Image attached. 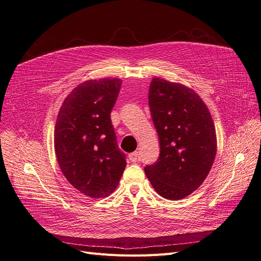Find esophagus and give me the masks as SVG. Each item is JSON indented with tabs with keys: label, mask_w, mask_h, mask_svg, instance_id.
<instances>
[{
	"label": "esophagus",
	"mask_w": 261,
	"mask_h": 261,
	"mask_svg": "<svg viewBox=\"0 0 261 261\" xmlns=\"http://www.w3.org/2000/svg\"><path fill=\"white\" fill-rule=\"evenodd\" d=\"M128 159H129V161L133 162V163L138 162V161H139V153H138V151H134V152L129 153V154H128Z\"/></svg>",
	"instance_id": "1"
}]
</instances>
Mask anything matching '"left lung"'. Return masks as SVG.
Returning <instances> with one entry per match:
<instances>
[{
    "mask_svg": "<svg viewBox=\"0 0 261 261\" xmlns=\"http://www.w3.org/2000/svg\"><path fill=\"white\" fill-rule=\"evenodd\" d=\"M148 102L160 155L145 167L146 175L163 198L183 199L203 183L215 161L217 137L210 112L194 90L161 78L151 81Z\"/></svg>",
    "mask_w": 261,
    "mask_h": 261,
    "instance_id": "1",
    "label": "left lung"
}]
</instances>
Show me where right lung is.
<instances>
[{"label":"right lung","instance_id":"obj_1","mask_svg":"<svg viewBox=\"0 0 261 261\" xmlns=\"http://www.w3.org/2000/svg\"><path fill=\"white\" fill-rule=\"evenodd\" d=\"M122 81H87L63 102L54 129L55 154L63 174L90 198L113 193L126 167L111 114Z\"/></svg>","mask_w":261,"mask_h":261}]
</instances>
